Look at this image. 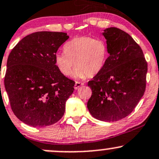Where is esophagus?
Wrapping results in <instances>:
<instances>
[{"mask_svg":"<svg viewBox=\"0 0 159 159\" xmlns=\"http://www.w3.org/2000/svg\"><path fill=\"white\" fill-rule=\"evenodd\" d=\"M82 85H84L83 83L81 82H79V81H76L75 84V86H74V88L75 89V90H77V89H78L80 88L81 86H82Z\"/></svg>","mask_w":159,"mask_h":159,"instance_id":"obj_1","label":"esophagus"}]
</instances>
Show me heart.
Returning a JSON list of instances; mask_svg holds the SVG:
<instances>
[{
    "label": "heart",
    "mask_w": 159,
    "mask_h": 159,
    "mask_svg": "<svg viewBox=\"0 0 159 159\" xmlns=\"http://www.w3.org/2000/svg\"><path fill=\"white\" fill-rule=\"evenodd\" d=\"M64 53L55 56V63L61 74L77 78L95 76L103 69L109 57V49L105 41L88 36L77 37L64 45Z\"/></svg>",
    "instance_id": "obj_1"
}]
</instances>
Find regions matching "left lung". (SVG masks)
<instances>
[{
  "mask_svg": "<svg viewBox=\"0 0 159 159\" xmlns=\"http://www.w3.org/2000/svg\"><path fill=\"white\" fill-rule=\"evenodd\" d=\"M109 57L106 65L88 85L92 95L88 108L93 118L117 121L132 112L143 96L147 62L130 34L111 27L104 30Z\"/></svg>",
  "mask_w": 159,
  "mask_h": 159,
  "instance_id": "1",
  "label": "left lung"
}]
</instances>
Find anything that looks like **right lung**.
Masks as SVG:
<instances>
[{"instance_id": "obj_1", "label": "right lung", "mask_w": 159, "mask_h": 159, "mask_svg": "<svg viewBox=\"0 0 159 159\" xmlns=\"http://www.w3.org/2000/svg\"><path fill=\"white\" fill-rule=\"evenodd\" d=\"M69 38L64 32L37 31L22 38L9 55L5 89L12 111L26 125H53L65 113L75 81L61 74L55 56Z\"/></svg>"}]
</instances>
